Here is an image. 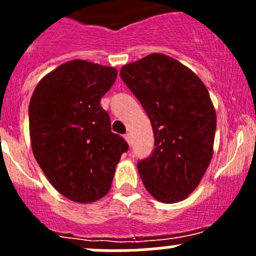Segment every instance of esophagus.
<instances>
[{
    "mask_svg": "<svg viewBox=\"0 0 256 256\" xmlns=\"http://www.w3.org/2000/svg\"><path fill=\"white\" fill-rule=\"evenodd\" d=\"M124 138H125V140L128 141V144L131 146V136H130V134H126V135L124 136Z\"/></svg>",
    "mask_w": 256,
    "mask_h": 256,
    "instance_id": "esophagus-1",
    "label": "esophagus"
}]
</instances>
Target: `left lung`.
<instances>
[{
    "label": "left lung",
    "instance_id": "left-lung-1",
    "mask_svg": "<svg viewBox=\"0 0 256 256\" xmlns=\"http://www.w3.org/2000/svg\"><path fill=\"white\" fill-rule=\"evenodd\" d=\"M120 76L154 130V151L138 162L144 188L160 202H180L200 184L213 154L216 116L207 88L190 69L161 53L126 64Z\"/></svg>",
    "mask_w": 256,
    "mask_h": 256
}]
</instances>
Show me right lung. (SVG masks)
<instances>
[{
	"mask_svg": "<svg viewBox=\"0 0 256 256\" xmlns=\"http://www.w3.org/2000/svg\"><path fill=\"white\" fill-rule=\"evenodd\" d=\"M116 76L112 66L66 62L40 80L30 98L33 154L50 184L74 202L104 197L128 150L100 105Z\"/></svg>",
	"mask_w": 256,
	"mask_h": 256,
	"instance_id": "right-lung-1",
	"label": "right lung"
}]
</instances>
